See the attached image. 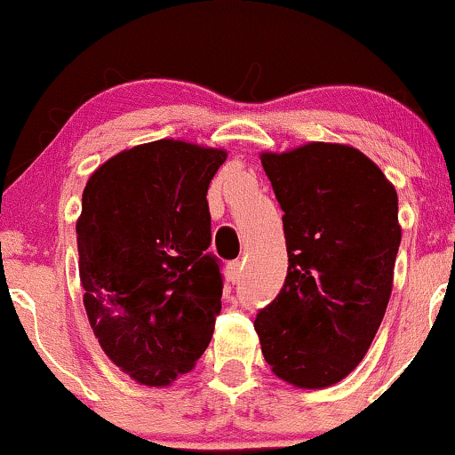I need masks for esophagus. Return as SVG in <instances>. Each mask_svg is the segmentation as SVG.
<instances>
[{
  "mask_svg": "<svg viewBox=\"0 0 455 455\" xmlns=\"http://www.w3.org/2000/svg\"><path fill=\"white\" fill-rule=\"evenodd\" d=\"M224 275H227V280L235 284V282H239L242 278V263L239 260H233V263L227 265V269H224Z\"/></svg>",
  "mask_w": 455,
  "mask_h": 455,
  "instance_id": "1",
  "label": "esophagus"
}]
</instances>
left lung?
Here are the masks:
<instances>
[{"mask_svg":"<svg viewBox=\"0 0 455 455\" xmlns=\"http://www.w3.org/2000/svg\"><path fill=\"white\" fill-rule=\"evenodd\" d=\"M278 198L289 271L254 329L271 372L299 389L340 383L377 336L394 289L398 192L351 145L263 151Z\"/></svg>","mask_w":455,"mask_h":455,"instance_id":"1","label":"left lung"}]
</instances>
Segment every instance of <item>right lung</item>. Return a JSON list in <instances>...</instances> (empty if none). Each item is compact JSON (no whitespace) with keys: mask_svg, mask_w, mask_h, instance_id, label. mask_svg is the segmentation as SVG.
<instances>
[{"mask_svg":"<svg viewBox=\"0 0 455 455\" xmlns=\"http://www.w3.org/2000/svg\"><path fill=\"white\" fill-rule=\"evenodd\" d=\"M227 151L160 139L93 171L76 220L83 306L104 355L148 387L196 365L222 307L207 254L210 181Z\"/></svg>","mask_w":455,"mask_h":455,"instance_id":"1","label":"right lung"}]
</instances>
